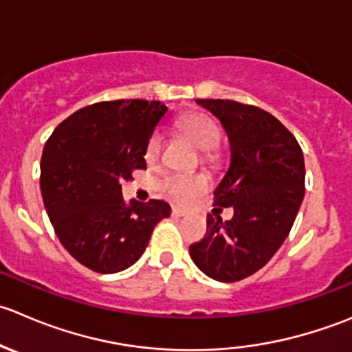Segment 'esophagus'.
Listing matches in <instances>:
<instances>
[{
    "label": "esophagus",
    "mask_w": 352,
    "mask_h": 352,
    "mask_svg": "<svg viewBox=\"0 0 352 352\" xmlns=\"http://www.w3.org/2000/svg\"><path fill=\"white\" fill-rule=\"evenodd\" d=\"M171 214L175 215V217H184V215H186V210H183V208L179 207H173Z\"/></svg>",
    "instance_id": "esophagus-1"
}]
</instances>
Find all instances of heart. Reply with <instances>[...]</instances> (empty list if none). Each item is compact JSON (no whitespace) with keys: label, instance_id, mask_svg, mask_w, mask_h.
<instances>
[{"label":"heart","instance_id":"heart-1","mask_svg":"<svg viewBox=\"0 0 352 352\" xmlns=\"http://www.w3.org/2000/svg\"><path fill=\"white\" fill-rule=\"evenodd\" d=\"M181 130L190 135L191 140L205 151V161L212 162L215 159L214 148L221 142V128L215 123L214 118L205 113H188L177 121ZM162 151V135L155 131L147 142L145 147V159L147 162H155ZM166 193L176 200L177 204H190L198 195L204 193L208 188V179L204 175H171L162 183Z\"/></svg>","mask_w":352,"mask_h":352}]
</instances>
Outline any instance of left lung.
Masks as SVG:
<instances>
[{
	"instance_id": "1",
	"label": "left lung",
	"mask_w": 352,
	"mask_h": 352,
	"mask_svg": "<svg viewBox=\"0 0 352 352\" xmlns=\"http://www.w3.org/2000/svg\"><path fill=\"white\" fill-rule=\"evenodd\" d=\"M224 126L231 164L214 191L231 221L207 215V234L190 246L195 265L221 283L262 269L289 234L305 197V159L294 135L267 111L228 99H197ZM222 210V208H215Z\"/></svg>"
}]
</instances>
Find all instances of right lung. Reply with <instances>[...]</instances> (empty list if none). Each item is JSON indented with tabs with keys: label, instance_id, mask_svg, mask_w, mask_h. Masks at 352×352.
<instances>
[{
	"label": "right lung",
	"instance_id": "1",
	"mask_svg": "<svg viewBox=\"0 0 352 352\" xmlns=\"http://www.w3.org/2000/svg\"><path fill=\"white\" fill-rule=\"evenodd\" d=\"M166 113L159 100L97 102L59 123L44 145V207L66 252L94 272L133 265L155 224L171 215L166 201L124 204L121 195V181L147 169L145 147Z\"/></svg>",
	"mask_w": 352,
	"mask_h": 352
}]
</instances>
